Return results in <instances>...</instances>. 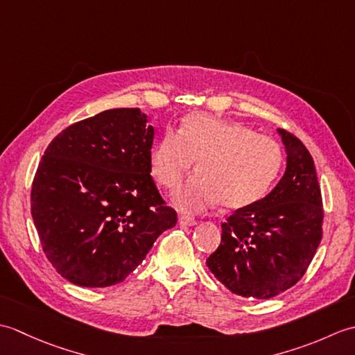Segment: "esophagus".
Here are the masks:
<instances>
[{
	"instance_id": "esophagus-1",
	"label": "esophagus",
	"mask_w": 355,
	"mask_h": 355,
	"mask_svg": "<svg viewBox=\"0 0 355 355\" xmlns=\"http://www.w3.org/2000/svg\"><path fill=\"white\" fill-rule=\"evenodd\" d=\"M178 223L182 225H195L197 224V220L191 215H180L178 216Z\"/></svg>"
}]
</instances>
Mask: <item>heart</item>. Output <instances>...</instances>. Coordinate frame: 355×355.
<instances>
[{
    "instance_id": "obj_1",
    "label": "heart",
    "mask_w": 355,
    "mask_h": 355,
    "mask_svg": "<svg viewBox=\"0 0 355 355\" xmlns=\"http://www.w3.org/2000/svg\"><path fill=\"white\" fill-rule=\"evenodd\" d=\"M195 160L197 175L173 195L175 206L202 212L221 202L225 210L254 205L267 195L282 169V149L273 139L241 122L192 114L180 131L168 128L150 148L154 177L175 191Z\"/></svg>"
}]
</instances>
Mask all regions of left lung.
Segmentation results:
<instances>
[{
    "instance_id": "1",
    "label": "left lung",
    "mask_w": 355,
    "mask_h": 355,
    "mask_svg": "<svg viewBox=\"0 0 355 355\" xmlns=\"http://www.w3.org/2000/svg\"><path fill=\"white\" fill-rule=\"evenodd\" d=\"M286 169L267 197L223 223L221 244L206 263L225 288L243 297L270 299L291 288L314 258L322 239L323 207L311 154L277 130Z\"/></svg>"
}]
</instances>
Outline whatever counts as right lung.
Returning a JSON list of instances; mask_svg holds the SVG:
<instances>
[{"label":"right lung","instance_id":"obj_1","mask_svg":"<svg viewBox=\"0 0 355 355\" xmlns=\"http://www.w3.org/2000/svg\"><path fill=\"white\" fill-rule=\"evenodd\" d=\"M139 108L102 111L58 134L32 184V216L51 266L74 285L122 282L177 224L150 177L154 128Z\"/></svg>","mask_w":355,"mask_h":355}]
</instances>
